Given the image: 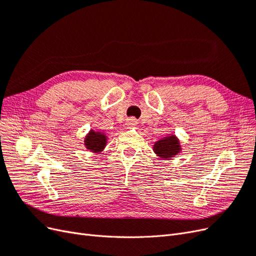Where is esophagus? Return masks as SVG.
Returning <instances> with one entry per match:
<instances>
[{
	"mask_svg": "<svg viewBox=\"0 0 256 256\" xmlns=\"http://www.w3.org/2000/svg\"><path fill=\"white\" fill-rule=\"evenodd\" d=\"M136 124H138V122L134 118H129L126 122V125L128 128H132V127L136 126Z\"/></svg>",
	"mask_w": 256,
	"mask_h": 256,
	"instance_id": "obj_1",
	"label": "esophagus"
}]
</instances>
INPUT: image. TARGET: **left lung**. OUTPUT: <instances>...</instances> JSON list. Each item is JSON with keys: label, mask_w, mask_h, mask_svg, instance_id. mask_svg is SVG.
Masks as SVG:
<instances>
[{"label": "left lung", "mask_w": 256, "mask_h": 256, "mask_svg": "<svg viewBox=\"0 0 256 256\" xmlns=\"http://www.w3.org/2000/svg\"><path fill=\"white\" fill-rule=\"evenodd\" d=\"M180 144L175 136H168L157 141L154 145V152L164 159L173 158L180 152Z\"/></svg>", "instance_id": "left-lung-1"}]
</instances>
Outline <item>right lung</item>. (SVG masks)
<instances>
[{"instance_id":"1","label":"right lung","mask_w":256,"mask_h":256,"mask_svg":"<svg viewBox=\"0 0 256 256\" xmlns=\"http://www.w3.org/2000/svg\"><path fill=\"white\" fill-rule=\"evenodd\" d=\"M84 145L90 152H102L106 145V136L104 132H99V131L96 132L94 130H90V134L85 138Z\"/></svg>"}]
</instances>
